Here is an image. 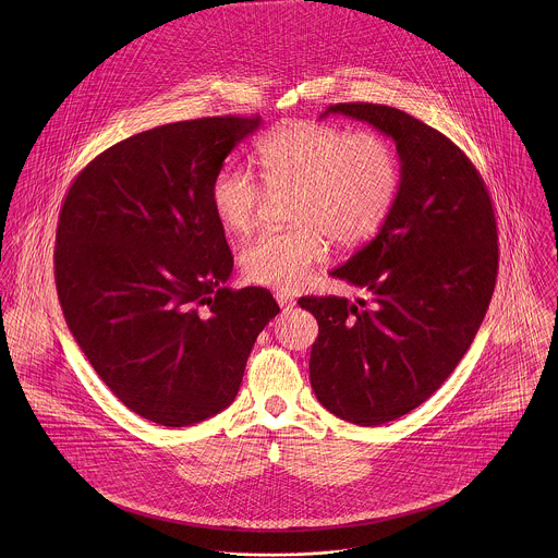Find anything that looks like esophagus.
Segmentation results:
<instances>
[{
    "instance_id": "34e87169",
    "label": "esophagus",
    "mask_w": 558,
    "mask_h": 558,
    "mask_svg": "<svg viewBox=\"0 0 558 558\" xmlns=\"http://www.w3.org/2000/svg\"><path fill=\"white\" fill-rule=\"evenodd\" d=\"M275 299H277V303H279V307L283 310V312H290L294 305H296V301H294V296L292 294H288V292H283V290H279L277 294H275Z\"/></svg>"
}]
</instances>
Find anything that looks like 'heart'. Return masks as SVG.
I'll list each match as a JSON object with an SVG mask.
<instances>
[{"mask_svg": "<svg viewBox=\"0 0 558 558\" xmlns=\"http://www.w3.org/2000/svg\"><path fill=\"white\" fill-rule=\"evenodd\" d=\"M264 186L246 171L223 167L210 182V206L223 230H253L266 193H290L288 221L240 253L244 277L257 286L296 290L326 257L328 240L354 246L372 239L398 202L399 159L383 135L314 120H290L255 144Z\"/></svg>", "mask_w": 558, "mask_h": 558, "instance_id": "heart-1", "label": "heart"}]
</instances>
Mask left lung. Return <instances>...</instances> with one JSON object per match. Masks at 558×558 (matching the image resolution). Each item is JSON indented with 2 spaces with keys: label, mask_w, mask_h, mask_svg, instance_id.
<instances>
[{
  "label": "left lung",
  "mask_w": 558,
  "mask_h": 558,
  "mask_svg": "<svg viewBox=\"0 0 558 558\" xmlns=\"http://www.w3.org/2000/svg\"><path fill=\"white\" fill-rule=\"evenodd\" d=\"M398 148L401 184L389 219L330 275L374 296H303L318 319L310 378L335 416L374 427L421 405L453 374L492 301L498 244L492 199L471 159L440 131L387 105L339 102Z\"/></svg>",
  "instance_id": "8db88e82"
}]
</instances>
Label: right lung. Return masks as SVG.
I'll return each mask as SVG.
<instances>
[{
  "label": "right lung",
  "mask_w": 558,
  "mask_h": 558,
  "mask_svg": "<svg viewBox=\"0 0 558 558\" xmlns=\"http://www.w3.org/2000/svg\"><path fill=\"white\" fill-rule=\"evenodd\" d=\"M262 120L219 116L133 135L69 189L56 286L81 352L126 408L165 427L226 410L279 305L230 290L234 257L210 182Z\"/></svg>",
  "instance_id": "obj_1"
}]
</instances>
